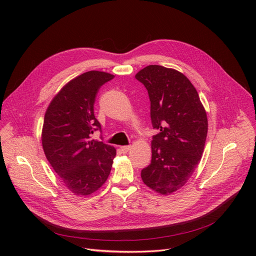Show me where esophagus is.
<instances>
[{"instance_id":"1","label":"esophagus","mask_w":256,"mask_h":256,"mask_svg":"<svg viewBox=\"0 0 256 256\" xmlns=\"http://www.w3.org/2000/svg\"><path fill=\"white\" fill-rule=\"evenodd\" d=\"M130 148H132V146H130V145H126V146H121V147H120L121 152H122L124 154L128 152Z\"/></svg>"}]
</instances>
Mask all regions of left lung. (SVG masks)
Here are the masks:
<instances>
[{"label": "left lung", "mask_w": 256, "mask_h": 256, "mask_svg": "<svg viewBox=\"0 0 256 256\" xmlns=\"http://www.w3.org/2000/svg\"><path fill=\"white\" fill-rule=\"evenodd\" d=\"M135 78L148 92L152 124L160 130L152 141V163L141 178L152 190L169 195L186 184L200 162L206 112L189 78L176 70L148 65Z\"/></svg>", "instance_id": "8db88e82"}]
</instances>
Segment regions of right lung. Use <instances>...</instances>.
I'll use <instances>...</instances> for the list:
<instances>
[{"label": "right lung", "mask_w": 256, "mask_h": 256, "mask_svg": "<svg viewBox=\"0 0 256 256\" xmlns=\"http://www.w3.org/2000/svg\"><path fill=\"white\" fill-rule=\"evenodd\" d=\"M113 78L96 70L74 78L52 100L44 115L42 134L44 154L74 195L87 196L98 191L111 172L116 150L93 140L92 135L102 130L93 109L96 94Z\"/></svg>", "instance_id": "right-lung-1"}]
</instances>
